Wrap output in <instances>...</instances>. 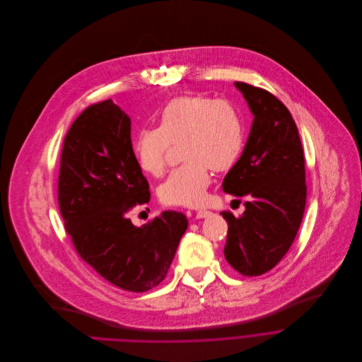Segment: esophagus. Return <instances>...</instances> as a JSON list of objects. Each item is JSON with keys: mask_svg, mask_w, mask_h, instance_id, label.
I'll use <instances>...</instances> for the list:
<instances>
[{"mask_svg": "<svg viewBox=\"0 0 362 362\" xmlns=\"http://www.w3.org/2000/svg\"><path fill=\"white\" fill-rule=\"evenodd\" d=\"M209 215V211H206V209H198L197 212H195V218H205V216H208Z\"/></svg>", "mask_w": 362, "mask_h": 362, "instance_id": "obj_1", "label": "esophagus"}]
</instances>
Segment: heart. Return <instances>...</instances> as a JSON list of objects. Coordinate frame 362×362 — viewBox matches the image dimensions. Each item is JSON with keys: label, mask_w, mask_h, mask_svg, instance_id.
<instances>
[{"label": "heart", "mask_w": 362, "mask_h": 362, "mask_svg": "<svg viewBox=\"0 0 362 362\" xmlns=\"http://www.w3.org/2000/svg\"><path fill=\"white\" fill-rule=\"evenodd\" d=\"M158 127L144 128L134 141L139 168L153 177L164 174L171 144L180 142L185 160L160 185L167 205H199L211 182V170L230 171L245 147L240 111L227 100L194 94L170 100L157 115Z\"/></svg>", "instance_id": "1"}]
</instances>
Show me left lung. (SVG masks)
<instances>
[{
  "label": "left lung",
  "mask_w": 362,
  "mask_h": 362,
  "mask_svg": "<svg viewBox=\"0 0 362 362\" xmlns=\"http://www.w3.org/2000/svg\"><path fill=\"white\" fill-rule=\"evenodd\" d=\"M254 122L241 158L226 175V192L245 198L241 216L221 212L228 223L224 255L245 276L272 269L293 245L305 202V158L297 124L269 91L237 81Z\"/></svg>",
  "instance_id": "left-lung-1"
}]
</instances>
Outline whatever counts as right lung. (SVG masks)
I'll return each instance as SVG.
<instances>
[{"mask_svg": "<svg viewBox=\"0 0 362 362\" xmlns=\"http://www.w3.org/2000/svg\"><path fill=\"white\" fill-rule=\"evenodd\" d=\"M150 198L134 156L129 117L111 100L91 104L64 138L58 205L78 255L125 291L146 293L163 282L188 227L178 211L135 227L128 214Z\"/></svg>", "mask_w": 362, "mask_h": 362, "instance_id": "add662e5", "label": "right lung"}]
</instances>
